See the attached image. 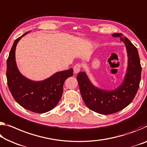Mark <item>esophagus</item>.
I'll return each instance as SVG.
<instances>
[{
  "instance_id": "1",
  "label": "esophagus",
  "mask_w": 147,
  "mask_h": 147,
  "mask_svg": "<svg viewBox=\"0 0 147 147\" xmlns=\"http://www.w3.org/2000/svg\"><path fill=\"white\" fill-rule=\"evenodd\" d=\"M81 68H82V65L80 63H77L74 66V73L75 74H77L78 73H79L80 71Z\"/></svg>"
}]
</instances>
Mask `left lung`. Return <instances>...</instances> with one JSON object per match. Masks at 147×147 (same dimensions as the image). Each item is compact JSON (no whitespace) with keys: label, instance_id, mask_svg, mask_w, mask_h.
I'll return each mask as SVG.
<instances>
[{"label":"left lung","instance_id":"left-lung-1","mask_svg":"<svg viewBox=\"0 0 147 147\" xmlns=\"http://www.w3.org/2000/svg\"><path fill=\"white\" fill-rule=\"evenodd\" d=\"M112 36L119 37L127 52V69L122 84L115 90H103L95 87L84 72H80L76 77L86 105L101 115L117 113L129 105L136 96L141 81L142 68L137 48L122 33Z\"/></svg>","mask_w":147,"mask_h":147}]
</instances>
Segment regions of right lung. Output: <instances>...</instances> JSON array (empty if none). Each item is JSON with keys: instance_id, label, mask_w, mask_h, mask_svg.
Listing matches in <instances>:
<instances>
[{"instance_id": "add662e5", "label": "right lung", "mask_w": 147, "mask_h": 147, "mask_svg": "<svg viewBox=\"0 0 147 147\" xmlns=\"http://www.w3.org/2000/svg\"><path fill=\"white\" fill-rule=\"evenodd\" d=\"M24 33L14 41L7 59V83L13 99L23 108L36 113L50 111L57 105L63 91V84L73 75L70 69L53 74L42 81H32L20 73L16 63L15 52L17 44Z\"/></svg>"}]
</instances>
